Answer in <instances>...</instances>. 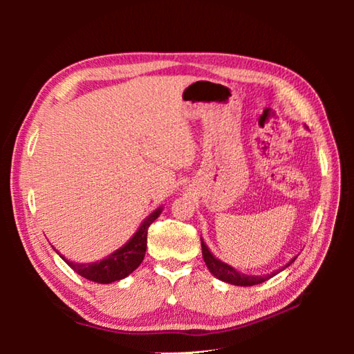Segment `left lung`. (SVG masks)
<instances>
[{"instance_id": "8db88e82", "label": "left lung", "mask_w": 354, "mask_h": 354, "mask_svg": "<svg viewBox=\"0 0 354 354\" xmlns=\"http://www.w3.org/2000/svg\"><path fill=\"white\" fill-rule=\"evenodd\" d=\"M201 245H202V257H204V261H205V265H207L209 272H212L216 278H219V280L228 283V284H234V286H254V284H260L263 281L269 280V278H272L278 272H281L283 269L290 266L292 263L295 261V259H297V257H293L288 263V265L283 266L281 269L274 270V272H270L268 275H248V274L239 272V270H236L232 266L227 265V263H223L222 260L216 259L214 255L212 254V251L208 250V246L205 245V242L202 239H201Z\"/></svg>"}]
</instances>
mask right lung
<instances>
[{
    "mask_svg": "<svg viewBox=\"0 0 354 354\" xmlns=\"http://www.w3.org/2000/svg\"><path fill=\"white\" fill-rule=\"evenodd\" d=\"M162 207L156 208L153 213H150L145 221L141 222L140 228L137 232L129 239V242H126L122 248H118L117 251L109 254L108 257H104L100 261L94 263H74L68 259H65L62 254L61 259L68 265L73 270H76L79 275H82L86 280H91L94 283L109 284L118 280H123L129 274H132L137 269L142 259L146 255L147 248V230L153 221L158 219V216L161 214Z\"/></svg>",
    "mask_w": 354,
    "mask_h": 354,
    "instance_id": "right-lung-1",
    "label": "right lung"
}]
</instances>
